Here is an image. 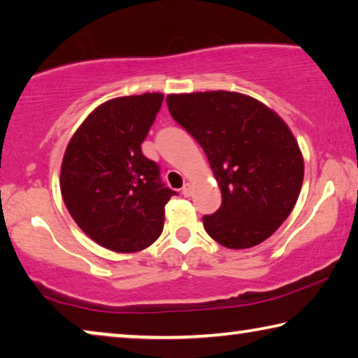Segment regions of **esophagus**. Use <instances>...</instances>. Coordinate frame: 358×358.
Listing matches in <instances>:
<instances>
[{
    "instance_id": "esophagus-1",
    "label": "esophagus",
    "mask_w": 358,
    "mask_h": 358,
    "mask_svg": "<svg viewBox=\"0 0 358 358\" xmlns=\"http://www.w3.org/2000/svg\"><path fill=\"white\" fill-rule=\"evenodd\" d=\"M182 195L184 196H190L192 195V185L187 182V184H184V187H182Z\"/></svg>"
}]
</instances>
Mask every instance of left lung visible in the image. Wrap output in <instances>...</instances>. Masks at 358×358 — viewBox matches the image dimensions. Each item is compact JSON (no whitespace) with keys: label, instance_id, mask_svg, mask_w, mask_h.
<instances>
[{"label":"left lung","instance_id":"8db88e82","mask_svg":"<svg viewBox=\"0 0 358 358\" xmlns=\"http://www.w3.org/2000/svg\"><path fill=\"white\" fill-rule=\"evenodd\" d=\"M169 113L205 150L219 187V210L203 216L227 248L267 240L293 211L304 162L282 118L250 96L229 91L171 94Z\"/></svg>","mask_w":358,"mask_h":358}]
</instances>
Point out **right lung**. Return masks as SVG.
I'll return each mask as SVG.
<instances>
[{
  "label": "right lung",
  "instance_id": "right-lung-1",
  "mask_svg": "<svg viewBox=\"0 0 358 358\" xmlns=\"http://www.w3.org/2000/svg\"><path fill=\"white\" fill-rule=\"evenodd\" d=\"M163 94L112 99L87 117L69 142L60 192L71 217L103 248L134 252L160 236L174 190L141 144L160 112Z\"/></svg>",
  "mask_w": 358,
  "mask_h": 358
}]
</instances>
